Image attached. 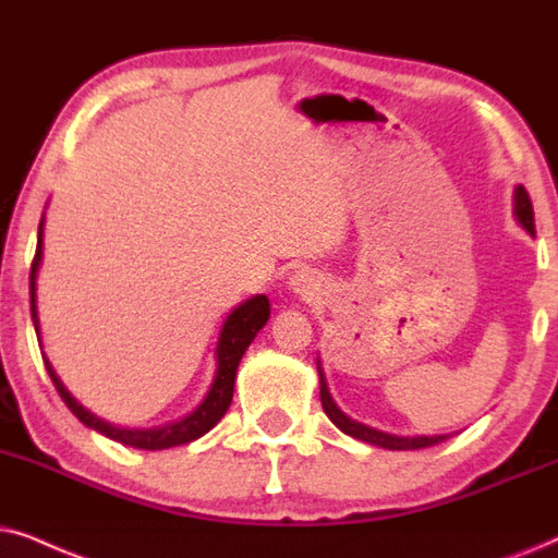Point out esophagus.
Listing matches in <instances>:
<instances>
[{
  "label": "esophagus",
  "mask_w": 558,
  "mask_h": 558,
  "mask_svg": "<svg viewBox=\"0 0 558 558\" xmlns=\"http://www.w3.org/2000/svg\"><path fill=\"white\" fill-rule=\"evenodd\" d=\"M291 288H293V293L301 295V299L311 301V299H316L318 291H322V283H318V278L314 272L299 270L291 278Z\"/></svg>",
  "instance_id": "1"
}]
</instances>
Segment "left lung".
<instances>
[{
  "label": "left lung",
  "instance_id": "left-lung-1",
  "mask_svg": "<svg viewBox=\"0 0 558 558\" xmlns=\"http://www.w3.org/2000/svg\"><path fill=\"white\" fill-rule=\"evenodd\" d=\"M515 217L525 227V232L536 236V225H533V204H531L529 191H525L523 185H518V189H515ZM318 385H322V405H324L326 415H329L333 426L344 430L347 436H354V439L373 444V447L398 449V451L436 447V444H441V441L449 439V436H392V434H385V430L369 428V426H365V423L352 421V418H349V415L341 413L339 408H337V403H333V400H331L329 385H326V377L322 373V362H318Z\"/></svg>",
  "mask_w": 558,
  "mask_h": 558
}]
</instances>
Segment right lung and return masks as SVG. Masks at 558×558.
Here are the masks:
<instances>
[{
    "mask_svg": "<svg viewBox=\"0 0 558 558\" xmlns=\"http://www.w3.org/2000/svg\"><path fill=\"white\" fill-rule=\"evenodd\" d=\"M40 259H43V219H40V229H37V250L33 257V267H29V314H33V324L37 333H40V322H37V306H35V278H37V267H40ZM267 318H270V301H267V295H255V299L244 301L242 306H236L232 314L227 316V322L221 326V333H219L217 375H214L209 392H206V398L202 400V405H198L196 411H191L181 421L166 423V426H155V428L111 426V423L96 418L94 413H88L84 405L76 403V398L63 388L61 377L53 373V367H50L48 360H46V367H48L50 380L56 385L58 396L63 398V403L71 408V413L76 415L84 426L99 430V434L124 444V447L147 449V451L181 447V444L202 439L206 430L217 426L221 415L227 413V408L232 403V396H234V377H236V367H240L244 349L252 344V339H255L257 331L267 324Z\"/></svg>",
    "mask_w": 558,
    "mask_h": 558,
    "instance_id": "obj_1",
    "label": "right lung"
}]
</instances>
